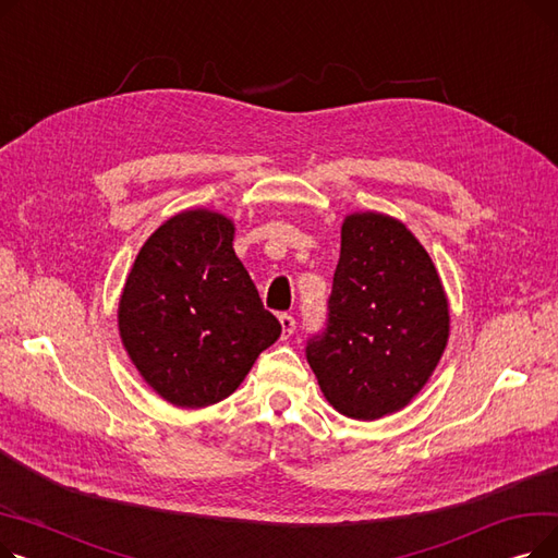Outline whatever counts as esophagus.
<instances>
[{"instance_id": "obj_1", "label": "esophagus", "mask_w": 558, "mask_h": 558, "mask_svg": "<svg viewBox=\"0 0 558 558\" xmlns=\"http://www.w3.org/2000/svg\"><path fill=\"white\" fill-rule=\"evenodd\" d=\"M280 326H282V339H289L296 330V318L291 314H280Z\"/></svg>"}]
</instances>
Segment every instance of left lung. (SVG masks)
<instances>
[{"label":"left lung","mask_w":558,"mask_h":558,"mask_svg":"<svg viewBox=\"0 0 558 558\" xmlns=\"http://www.w3.org/2000/svg\"><path fill=\"white\" fill-rule=\"evenodd\" d=\"M450 337L441 278L402 221L348 215L328 301V324L305 355L339 414L375 421L427 385Z\"/></svg>","instance_id":"obj_1"}]
</instances>
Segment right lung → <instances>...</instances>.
I'll return each instance as SVG.
<instances>
[{
	"instance_id": "add662e5",
	"label": "right lung",
	"mask_w": 558,
	"mask_h": 558,
	"mask_svg": "<svg viewBox=\"0 0 558 558\" xmlns=\"http://www.w3.org/2000/svg\"><path fill=\"white\" fill-rule=\"evenodd\" d=\"M234 223L196 208L140 248L117 324L144 383L175 407L228 398L282 332L232 248Z\"/></svg>"
}]
</instances>
